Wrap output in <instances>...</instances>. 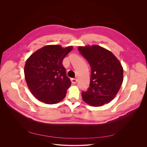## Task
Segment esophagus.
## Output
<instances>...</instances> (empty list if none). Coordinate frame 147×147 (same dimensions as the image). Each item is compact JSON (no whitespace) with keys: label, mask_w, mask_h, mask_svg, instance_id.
<instances>
[{"label":"esophagus","mask_w":147,"mask_h":147,"mask_svg":"<svg viewBox=\"0 0 147 147\" xmlns=\"http://www.w3.org/2000/svg\"><path fill=\"white\" fill-rule=\"evenodd\" d=\"M71 82L73 84H76L77 82V80L76 78H71Z\"/></svg>","instance_id":"esophagus-1"}]
</instances>
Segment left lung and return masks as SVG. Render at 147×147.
Segmentation results:
<instances>
[{
  "mask_svg": "<svg viewBox=\"0 0 147 147\" xmlns=\"http://www.w3.org/2000/svg\"><path fill=\"white\" fill-rule=\"evenodd\" d=\"M78 50L91 67L90 86L81 92L85 102L101 107L116 96L123 81V69L119 60L108 50L95 45L79 47Z\"/></svg>",
  "mask_w": 147,
  "mask_h": 147,
  "instance_id": "left-lung-1",
  "label": "left lung"
}]
</instances>
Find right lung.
<instances>
[{"mask_svg": "<svg viewBox=\"0 0 147 147\" xmlns=\"http://www.w3.org/2000/svg\"><path fill=\"white\" fill-rule=\"evenodd\" d=\"M73 47L47 45L38 50L27 60L24 75L31 93L39 100L55 104L63 99L71 86L62 61Z\"/></svg>", "mask_w": 147, "mask_h": 147, "instance_id": "right-lung-1", "label": "right lung"}]
</instances>
